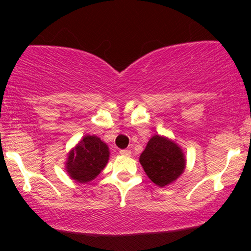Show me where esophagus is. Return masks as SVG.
Instances as JSON below:
<instances>
[{
    "instance_id": "obj_1",
    "label": "esophagus",
    "mask_w": 251,
    "mask_h": 251,
    "mask_svg": "<svg viewBox=\"0 0 251 251\" xmlns=\"http://www.w3.org/2000/svg\"><path fill=\"white\" fill-rule=\"evenodd\" d=\"M120 154H121V155H125V156H130V155H131V151H130V150H121V151H120Z\"/></svg>"
}]
</instances>
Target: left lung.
<instances>
[{
  "label": "left lung",
  "instance_id": "left-lung-1",
  "mask_svg": "<svg viewBox=\"0 0 251 251\" xmlns=\"http://www.w3.org/2000/svg\"><path fill=\"white\" fill-rule=\"evenodd\" d=\"M139 162L150 179L160 187L176 181L186 168V157L180 146L160 135L149 140Z\"/></svg>",
  "mask_w": 251,
  "mask_h": 251
}]
</instances>
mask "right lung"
Masks as SVG:
<instances>
[{
	"mask_svg": "<svg viewBox=\"0 0 251 251\" xmlns=\"http://www.w3.org/2000/svg\"><path fill=\"white\" fill-rule=\"evenodd\" d=\"M108 160L107 144L97 136L87 135L68 152L65 168L72 179L85 184L104 170Z\"/></svg>",
	"mask_w": 251,
	"mask_h": 251,
	"instance_id": "1",
	"label": "right lung"
}]
</instances>
